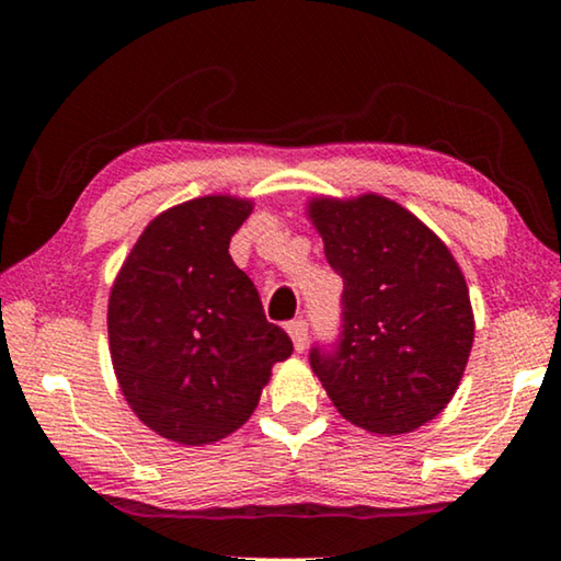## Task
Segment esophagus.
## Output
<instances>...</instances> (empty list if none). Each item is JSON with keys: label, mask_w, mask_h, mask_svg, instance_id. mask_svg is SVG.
I'll use <instances>...</instances> for the list:
<instances>
[{"label": "esophagus", "mask_w": 561, "mask_h": 561, "mask_svg": "<svg viewBox=\"0 0 561 561\" xmlns=\"http://www.w3.org/2000/svg\"><path fill=\"white\" fill-rule=\"evenodd\" d=\"M286 329H288L290 340H294V347L298 352H304L306 342H309V321H306V319H294V321H288Z\"/></svg>", "instance_id": "1"}]
</instances>
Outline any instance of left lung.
<instances>
[{
    "label": "left lung",
    "mask_w": 561,
    "mask_h": 561,
    "mask_svg": "<svg viewBox=\"0 0 561 561\" xmlns=\"http://www.w3.org/2000/svg\"><path fill=\"white\" fill-rule=\"evenodd\" d=\"M311 219L344 280L342 324L309 352L336 411L405 434L451 401L474 340L465 275L432 229L390 198H319Z\"/></svg>",
    "instance_id": "8db88e82"
}]
</instances>
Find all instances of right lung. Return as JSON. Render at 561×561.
I'll return each mask as SVG.
<instances>
[{
    "mask_svg": "<svg viewBox=\"0 0 561 561\" xmlns=\"http://www.w3.org/2000/svg\"><path fill=\"white\" fill-rule=\"evenodd\" d=\"M250 202L204 196L150 221L110 296L114 373L137 419L165 439L209 444L240 428L294 342L229 255Z\"/></svg>",
    "mask_w": 561,
    "mask_h": 561,
    "instance_id": "obj_1",
    "label": "right lung"
}]
</instances>
